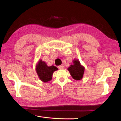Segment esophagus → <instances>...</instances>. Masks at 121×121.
<instances>
[{
  "label": "esophagus",
  "instance_id": "34e87169",
  "mask_svg": "<svg viewBox=\"0 0 121 121\" xmlns=\"http://www.w3.org/2000/svg\"><path fill=\"white\" fill-rule=\"evenodd\" d=\"M58 68L59 69H62V68H63V65H59V66L58 67Z\"/></svg>",
  "mask_w": 121,
  "mask_h": 121
}]
</instances>
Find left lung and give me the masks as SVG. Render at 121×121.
I'll use <instances>...</instances> for the list:
<instances>
[{
	"instance_id": "left-lung-1",
	"label": "left lung",
	"mask_w": 121,
	"mask_h": 121,
	"mask_svg": "<svg viewBox=\"0 0 121 121\" xmlns=\"http://www.w3.org/2000/svg\"><path fill=\"white\" fill-rule=\"evenodd\" d=\"M73 65H71L68 68L69 73L73 79L75 80H80L83 76L84 68L81 65L78 60H73Z\"/></svg>"
}]
</instances>
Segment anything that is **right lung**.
I'll use <instances>...</instances> for the list:
<instances>
[{"label": "right lung", "instance_id": "1", "mask_svg": "<svg viewBox=\"0 0 121 121\" xmlns=\"http://www.w3.org/2000/svg\"><path fill=\"white\" fill-rule=\"evenodd\" d=\"M58 70V68L54 65L48 67L45 62L39 60L36 66V72L41 81L44 82L50 81L54 71Z\"/></svg>", "mask_w": 121, "mask_h": 121}]
</instances>
